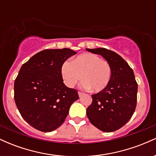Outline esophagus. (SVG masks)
Wrapping results in <instances>:
<instances>
[{
  "label": "esophagus",
  "mask_w": 156,
  "mask_h": 156,
  "mask_svg": "<svg viewBox=\"0 0 156 156\" xmlns=\"http://www.w3.org/2000/svg\"><path fill=\"white\" fill-rule=\"evenodd\" d=\"M83 95H84V94L83 93H82V92H78V96H79V98H81L82 96Z\"/></svg>",
  "instance_id": "esophagus-1"
}]
</instances>
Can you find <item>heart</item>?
<instances>
[{
  "label": "heart",
  "instance_id": "obj_1",
  "mask_svg": "<svg viewBox=\"0 0 156 156\" xmlns=\"http://www.w3.org/2000/svg\"><path fill=\"white\" fill-rule=\"evenodd\" d=\"M64 83L74 87L80 80L85 89L99 92L107 87L112 77V67L108 62L92 53L78 55L73 62L66 61L61 69Z\"/></svg>",
  "mask_w": 156,
  "mask_h": 156
}]
</instances>
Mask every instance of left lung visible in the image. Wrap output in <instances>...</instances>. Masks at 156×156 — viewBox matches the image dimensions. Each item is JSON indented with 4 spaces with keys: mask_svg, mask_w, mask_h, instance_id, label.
Listing matches in <instances>:
<instances>
[{
    "mask_svg": "<svg viewBox=\"0 0 156 156\" xmlns=\"http://www.w3.org/2000/svg\"><path fill=\"white\" fill-rule=\"evenodd\" d=\"M87 51L102 55L112 67V77L106 88L92 95L87 117L102 131H115L130 120L136 106L138 85L133 71L115 52L105 48H87Z\"/></svg>",
    "mask_w": 156,
    "mask_h": 156,
    "instance_id": "8db88e82",
    "label": "left lung"
}]
</instances>
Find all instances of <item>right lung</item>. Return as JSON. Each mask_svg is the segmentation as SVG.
Instances as JSON below:
<instances>
[{
    "label": "right lung",
    "mask_w": 156,
    "mask_h": 156,
    "mask_svg": "<svg viewBox=\"0 0 156 156\" xmlns=\"http://www.w3.org/2000/svg\"><path fill=\"white\" fill-rule=\"evenodd\" d=\"M77 52L69 49L40 51L23 64L15 81V101L21 116L42 132L58 128L65 120L78 91L64 85L61 69Z\"/></svg>",
    "instance_id": "1"
}]
</instances>
